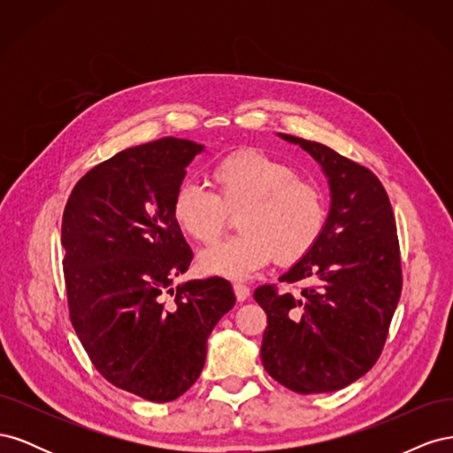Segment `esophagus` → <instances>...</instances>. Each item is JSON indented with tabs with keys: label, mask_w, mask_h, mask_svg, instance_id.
<instances>
[{
	"label": "esophagus",
	"mask_w": 453,
	"mask_h": 453,
	"mask_svg": "<svg viewBox=\"0 0 453 453\" xmlns=\"http://www.w3.org/2000/svg\"><path fill=\"white\" fill-rule=\"evenodd\" d=\"M234 295H236V300H238V303H243V300H248V298H250L251 291H250V287H248V285L236 283V285H234Z\"/></svg>",
	"instance_id": "34e87169"
}]
</instances>
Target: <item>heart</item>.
I'll return each mask as SVG.
<instances>
[{"mask_svg": "<svg viewBox=\"0 0 453 453\" xmlns=\"http://www.w3.org/2000/svg\"><path fill=\"white\" fill-rule=\"evenodd\" d=\"M215 195L183 183L172 200V217L183 234L213 242L236 213L242 234L213 243L198 255L208 276L248 280L276 257L296 263L318 243L326 223L321 190L298 180L296 172L263 150L240 149L223 157L210 172Z\"/></svg>", "mask_w": 453, "mask_h": 453, "instance_id": "1", "label": "heart"}]
</instances>
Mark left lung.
<instances>
[{"label":"left lung","instance_id":"1","mask_svg":"<svg viewBox=\"0 0 453 453\" xmlns=\"http://www.w3.org/2000/svg\"><path fill=\"white\" fill-rule=\"evenodd\" d=\"M319 164L331 210L318 243L280 281L255 291L268 315L260 359L287 389L310 395L349 386L378 361L403 289L396 225L386 188L361 164L318 142L278 134Z\"/></svg>","mask_w":453,"mask_h":453}]
</instances>
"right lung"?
I'll use <instances>...</instances> for the list:
<instances>
[{
	"label": "right lung",
	"instance_id": "add662e5",
	"mask_svg": "<svg viewBox=\"0 0 453 453\" xmlns=\"http://www.w3.org/2000/svg\"><path fill=\"white\" fill-rule=\"evenodd\" d=\"M202 150L177 138L120 150L81 177L62 217L81 344L107 381L153 403L177 399L198 380L213 326L236 304L223 278L170 287L193 260L172 200Z\"/></svg>",
	"mask_w": 453,
	"mask_h": 453
}]
</instances>
